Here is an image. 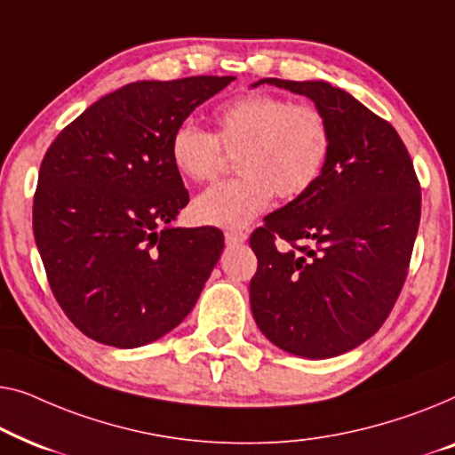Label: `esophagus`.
Segmentation results:
<instances>
[{"label": "esophagus", "mask_w": 455, "mask_h": 455, "mask_svg": "<svg viewBox=\"0 0 455 455\" xmlns=\"http://www.w3.org/2000/svg\"><path fill=\"white\" fill-rule=\"evenodd\" d=\"M225 239H227L228 245H239V243L247 241V233H245V230H227Z\"/></svg>", "instance_id": "esophagus-1"}]
</instances>
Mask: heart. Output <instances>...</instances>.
Masks as SVG:
<instances>
[{
  "mask_svg": "<svg viewBox=\"0 0 455 455\" xmlns=\"http://www.w3.org/2000/svg\"><path fill=\"white\" fill-rule=\"evenodd\" d=\"M216 136L183 121L171 136L172 166L191 181L219 172L222 145L235 155L239 179L204 191L191 204L200 225L243 228L266 212L276 194L283 200L305 196L323 175L334 133L322 108L267 92H249L214 113Z\"/></svg>",
  "mask_w": 455,
  "mask_h": 455,
  "instance_id": "obj_1",
  "label": "heart"
}]
</instances>
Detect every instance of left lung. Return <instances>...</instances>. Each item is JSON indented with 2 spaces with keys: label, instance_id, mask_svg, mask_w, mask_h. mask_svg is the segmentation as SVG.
I'll list each match as a JSON object with an SVG mask.
<instances>
[{
  "label": "left lung",
  "instance_id": "obj_1",
  "mask_svg": "<svg viewBox=\"0 0 455 455\" xmlns=\"http://www.w3.org/2000/svg\"><path fill=\"white\" fill-rule=\"evenodd\" d=\"M311 99L334 133L323 175L267 214L249 245L253 319L284 353L330 358L369 340L398 299L420 222V185L387 121L322 80L264 78Z\"/></svg>",
  "mask_w": 455,
  "mask_h": 455
}]
</instances>
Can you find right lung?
Instances as JSON below:
<instances>
[{
    "instance_id": "right-lung-1",
    "label": "right lung",
    "mask_w": 455,
    "mask_h": 455,
    "mask_svg": "<svg viewBox=\"0 0 455 455\" xmlns=\"http://www.w3.org/2000/svg\"><path fill=\"white\" fill-rule=\"evenodd\" d=\"M235 76L140 80L74 119L38 171L35 241L57 303L82 334L138 348L177 328L220 259L219 228L175 227L189 194L171 136Z\"/></svg>"
}]
</instances>
